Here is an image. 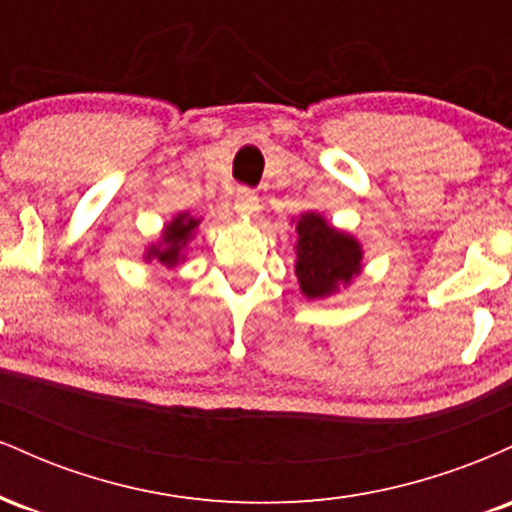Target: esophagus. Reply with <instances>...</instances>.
Returning <instances> with one entry per match:
<instances>
[{"label":"esophagus","instance_id":"34e87169","mask_svg":"<svg viewBox=\"0 0 512 512\" xmlns=\"http://www.w3.org/2000/svg\"><path fill=\"white\" fill-rule=\"evenodd\" d=\"M236 211L243 216H252L257 211V195L248 187H238L236 190Z\"/></svg>","mask_w":512,"mask_h":512}]
</instances>
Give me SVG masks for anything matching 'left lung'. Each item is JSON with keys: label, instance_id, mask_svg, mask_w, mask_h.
<instances>
[{"label": "left lung", "instance_id": "1", "mask_svg": "<svg viewBox=\"0 0 512 512\" xmlns=\"http://www.w3.org/2000/svg\"><path fill=\"white\" fill-rule=\"evenodd\" d=\"M296 276L305 298H327L361 272V243L308 211L296 223Z\"/></svg>", "mask_w": 512, "mask_h": 512}]
</instances>
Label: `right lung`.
<instances>
[{
  "label": "right lung",
  "mask_w": 512,
  "mask_h": 512,
  "mask_svg": "<svg viewBox=\"0 0 512 512\" xmlns=\"http://www.w3.org/2000/svg\"><path fill=\"white\" fill-rule=\"evenodd\" d=\"M199 226V219L185 214H178L173 221L168 223L166 231H163L161 240L156 245H151L149 252H146V262L156 260L161 262L163 267H175L182 260V250H185L187 240L195 236V228Z\"/></svg>",
  "instance_id": "add662e5"
}]
</instances>
